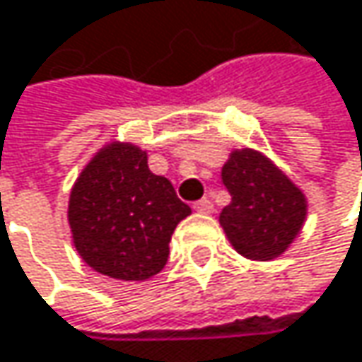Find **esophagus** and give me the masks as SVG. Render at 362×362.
I'll list each match as a JSON object with an SVG mask.
<instances>
[{
	"label": "esophagus",
	"instance_id": "34e87169",
	"mask_svg": "<svg viewBox=\"0 0 362 362\" xmlns=\"http://www.w3.org/2000/svg\"><path fill=\"white\" fill-rule=\"evenodd\" d=\"M194 211H199V214H211L214 211V203H211V199H201V201H197L194 203Z\"/></svg>",
	"mask_w": 362,
	"mask_h": 362
}]
</instances>
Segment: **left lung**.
Here are the masks:
<instances>
[{
  "label": "left lung",
  "instance_id": "left-lung-1",
  "mask_svg": "<svg viewBox=\"0 0 362 362\" xmlns=\"http://www.w3.org/2000/svg\"><path fill=\"white\" fill-rule=\"evenodd\" d=\"M230 203L220 224L233 247L250 259H272L300 235L306 220V197L270 159L243 148L230 153L222 168Z\"/></svg>",
  "mask_w": 362,
  "mask_h": 362
}]
</instances>
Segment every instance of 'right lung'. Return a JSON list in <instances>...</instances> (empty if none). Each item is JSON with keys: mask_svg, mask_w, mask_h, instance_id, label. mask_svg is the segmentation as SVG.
Returning a JSON list of instances; mask_svg holds the SVG:
<instances>
[{"mask_svg": "<svg viewBox=\"0 0 362 362\" xmlns=\"http://www.w3.org/2000/svg\"><path fill=\"white\" fill-rule=\"evenodd\" d=\"M190 214L163 176L148 170L146 153L110 142L83 168L69 199L75 250L96 272L144 281L161 272L170 241Z\"/></svg>", "mask_w": 362, "mask_h": 362, "instance_id": "add662e5", "label": "right lung"}]
</instances>
